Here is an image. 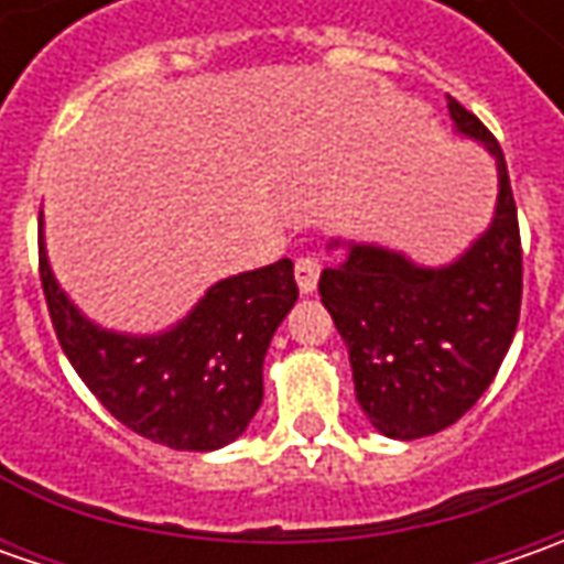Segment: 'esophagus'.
I'll use <instances>...</instances> for the list:
<instances>
[{"mask_svg": "<svg viewBox=\"0 0 564 564\" xmlns=\"http://www.w3.org/2000/svg\"><path fill=\"white\" fill-rule=\"evenodd\" d=\"M294 279L301 294H314L316 282H319V260L316 257H297L294 260Z\"/></svg>", "mask_w": 564, "mask_h": 564, "instance_id": "1", "label": "esophagus"}]
</instances>
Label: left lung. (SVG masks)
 I'll use <instances>...</instances> for the list:
<instances>
[{
    "label": "left lung",
    "instance_id": "left-lung-1",
    "mask_svg": "<svg viewBox=\"0 0 564 564\" xmlns=\"http://www.w3.org/2000/svg\"><path fill=\"white\" fill-rule=\"evenodd\" d=\"M448 116L496 156L499 197L487 231L445 267L345 245V260L319 275L360 408L389 440L433 436L465 417L499 373L521 314V231L502 147L458 99L448 97Z\"/></svg>",
    "mask_w": 564,
    "mask_h": 564
}]
</instances>
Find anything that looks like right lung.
<instances>
[{"label": "right lung", "mask_w": 564, "mask_h": 564, "mask_svg": "<svg viewBox=\"0 0 564 564\" xmlns=\"http://www.w3.org/2000/svg\"><path fill=\"white\" fill-rule=\"evenodd\" d=\"M40 282L55 336L99 404L143 440L213 452L235 443L263 401V358L294 307L292 260L216 282L197 307L156 336H128L90 323L58 289L43 248Z\"/></svg>", "instance_id": "1"}]
</instances>
